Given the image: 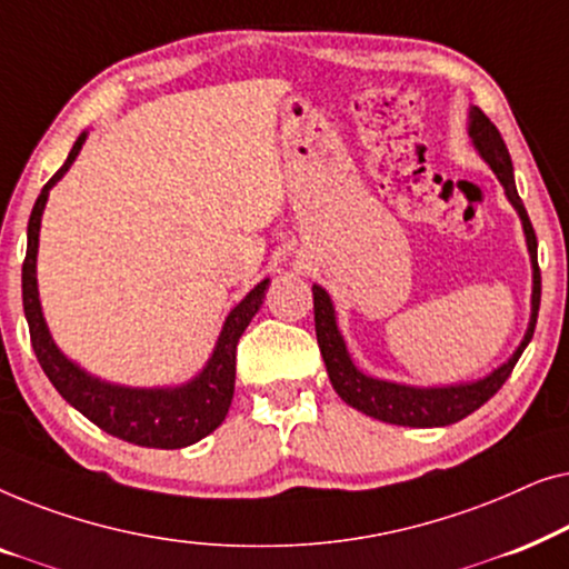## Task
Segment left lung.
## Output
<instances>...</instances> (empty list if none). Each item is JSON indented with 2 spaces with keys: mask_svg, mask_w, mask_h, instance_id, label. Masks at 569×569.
<instances>
[{
  "mask_svg": "<svg viewBox=\"0 0 569 569\" xmlns=\"http://www.w3.org/2000/svg\"><path fill=\"white\" fill-rule=\"evenodd\" d=\"M471 137L473 150L479 152V158L492 168L497 181L502 183L505 197L516 209L523 224L526 248L531 256V318H528V329L516 347V352L508 357V362H502L500 368H495L489 376L479 380H466V383H450V386H407L396 383V380H383L357 368V362L349 355L347 341L341 337L339 323H337V310H333L331 295L323 290L321 284H313V310H316V337L318 349H321L326 372L333 391L341 396V401L349 407L362 411L372 419L388 425H401V427H446L453 425L458 419L469 417L471 411H477L481 403H487L492 396L500 391L505 380L510 378L512 368L523 355L528 341L533 337L536 329V316H539V302H541V274H539V259H536V232L533 224L528 220V212L523 201L518 197L516 189V176H512V160L508 147H505L500 131L477 106L469 108V127H466Z\"/></svg>",
  "mask_w": 569,
  "mask_h": 569,
  "instance_id": "8db88e82",
  "label": "left lung"
}]
</instances>
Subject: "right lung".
Returning <instances> with one entry per match:
<instances>
[{"mask_svg":"<svg viewBox=\"0 0 569 569\" xmlns=\"http://www.w3.org/2000/svg\"><path fill=\"white\" fill-rule=\"evenodd\" d=\"M88 131L77 137L69 150V158L36 199L28 220V251L22 261V308H26L30 341L41 368L61 399L88 417L100 430L113 438L134 442L142 448H186L207 438L228 417L232 391H236V349L251 318L259 313L271 279H261L236 308L224 318L220 337L214 341L212 355L197 376L178 386H121L92 376L74 360L61 352L53 341L49 323L43 318L41 298H38V236H41V217L49 201V191L57 186L72 162L80 154Z\"/></svg>","mask_w":569,"mask_h":569,"instance_id":"right-lung-1","label":"right lung"}]
</instances>
